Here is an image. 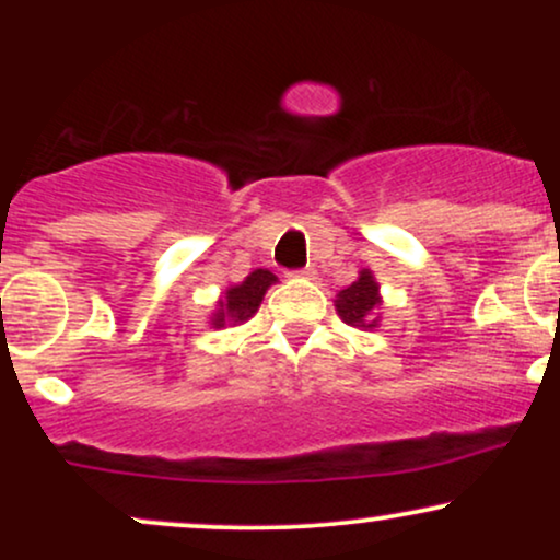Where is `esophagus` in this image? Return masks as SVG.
<instances>
[{
  "instance_id": "34e87169",
  "label": "esophagus",
  "mask_w": 560,
  "mask_h": 560,
  "mask_svg": "<svg viewBox=\"0 0 560 560\" xmlns=\"http://www.w3.org/2000/svg\"><path fill=\"white\" fill-rule=\"evenodd\" d=\"M294 276H300V279H313V276H316V271H313V268H305V271H298Z\"/></svg>"
}]
</instances>
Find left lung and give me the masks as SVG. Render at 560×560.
Returning <instances> with one entry per match:
<instances>
[{
    "label": "left lung",
    "mask_w": 560,
    "mask_h": 560,
    "mask_svg": "<svg viewBox=\"0 0 560 560\" xmlns=\"http://www.w3.org/2000/svg\"><path fill=\"white\" fill-rule=\"evenodd\" d=\"M382 292H378V281L374 279L371 268H363L358 273V279L350 287H345L342 292L334 300L339 318L347 326L361 331H374L378 329V320H382Z\"/></svg>",
    "instance_id": "8db88e82"
}]
</instances>
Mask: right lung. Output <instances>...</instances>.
<instances>
[{
  "mask_svg": "<svg viewBox=\"0 0 560 560\" xmlns=\"http://www.w3.org/2000/svg\"><path fill=\"white\" fill-rule=\"evenodd\" d=\"M276 284V276L268 268H255L253 273L244 276L240 284L229 287L215 302V311L210 313V329H226V326H240L258 313L268 287Z\"/></svg>",
  "mask_w": 560,
  "mask_h": 560,
  "instance_id": "1",
  "label": "right lung"
}]
</instances>
